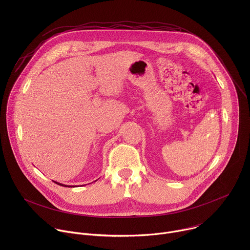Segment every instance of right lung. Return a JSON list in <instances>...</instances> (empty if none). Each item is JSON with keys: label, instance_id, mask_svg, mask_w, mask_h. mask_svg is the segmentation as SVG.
<instances>
[{"label": "right lung", "instance_id": "add662e5", "mask_svg": "<svg viewBox=\"0 0 250 250\" xmlns=\"http://www.w3.org/2000/svg\"><path fill=\"white\" fill-rule=\"evenodd\" d=\"M56 184H58V185H60V186H64V187H71V186H68V185H63V184H60V183H58V182H55ZM73 187V186H72Z\"/></svg>", "mask_w": 250, "mask_h": 250}]
</instances>
